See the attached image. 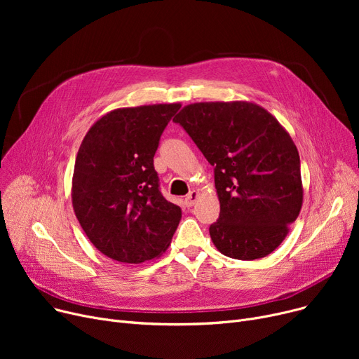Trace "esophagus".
<instances>
[{
	"label": "esophagus",
	"mask_w": 359,
	"mask_h": 359,
	"mask_svg": "<svg viewBox=\"0 0 359 359\" xmlns=\"http://www.w3.org/2000/svg\"><path fill=\"white\" fill-rule=\"evenodd\" d=\"M198 198H199V191H192L189 195L186 196L184 202H186V205H187V206H194V205H195V202L198 201Z\"/></svg>",
	"instance_id": "esophagus-1"
}]
</instances>
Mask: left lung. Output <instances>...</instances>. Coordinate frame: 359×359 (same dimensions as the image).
Here are the masks:
<instances>
[{
    "instance_id": "8db88e82",
    "label": "left lung",
    "mask_w": 359,
    "mask_h": 359,
    "mask_svg": "<svg viewBox=\"0 0 359 359\" xmlns=\"http://www.w3.org/2000/svg\"><path fill=\"white\" fill-rule=\"evenodd\" d=\"M173 121L215 167L214 246L240 260L271 255L303 206L299 156L288 130L252 102L192 103Z\"/></svg>"
}]
</instances>
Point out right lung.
Here are the masks:
<instances>
[{"mask_svg": "<svg viewBox=\"0 0 359 359\" xmlns=\"http://www.w3.org/2000/svg\"><path fill=\"white\" fill-rule=\"evenodd\" d=\"M180 103L121 107L91 125L77 153L72 208L104 256L142 263L161 256L182 218L158 189L154 154Z\"/></svg>", "mask_w": 359, "mask_h": 359, "instance_id": "1", "label": "right lung"}]
</instances>
